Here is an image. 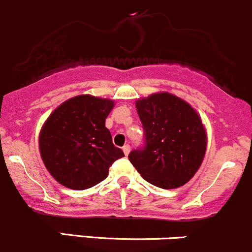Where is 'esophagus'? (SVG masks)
Wrapping results in <instances>:
<instances>
[{"label":"esophagus","mask_w":252,"mask_h":252,"mask_svg":"<svg viewBox=\"0 0 252 252\" xmlns=\"http://www.w3.org/2000/svg\"><path fill=\"white\" fill-rule=\"evenodd\" d=\"M123 150H124V154H125V155L127 156L129 154V151H131V148H129V145L128 144H126L125 147L123 148Z\"/></svg>","instance_id":"1"}]
</instances>
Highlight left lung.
I'll list each match as a JSON object with an SVG mask.
<instances>
[{
    "label": "left lung",
    "mask_w": 252,
    "mask_h": 252,
    "mask_svg": "<svg viewBox=\"0 0 252 252\" xmlns=\"http://www.w3.org/2000/svg\"><path fill=\"white\" fill-rule=\"evenodd\" d=\"M145 145L128 159L143 179L161 189L185 185L201 167L207 132L188 102L168 93L153 94L136 102Z\"/></svg>",
    "instance_id": "left-lung-1"
}]
</instances>
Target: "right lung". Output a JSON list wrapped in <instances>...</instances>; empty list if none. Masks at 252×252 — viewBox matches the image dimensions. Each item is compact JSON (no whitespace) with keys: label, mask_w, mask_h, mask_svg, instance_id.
<instances>
[{"label":"right lung","mask_w":252,"mask_h":252,"mask_svg":"<svg viewBox=\"0 0 252 252\" xmlns=\"http://www.w3.org/2000/svg\"><path fill=\"white\" fill-rule=\"evenodd\" d=\"M114 101L80 94L59 105L43 125L39 151L51 177L72 190H85L108 177L109 167L124 158L113 144L105 119Z\"/></svg>","instance_id":"obj_1"}]
</instances>
